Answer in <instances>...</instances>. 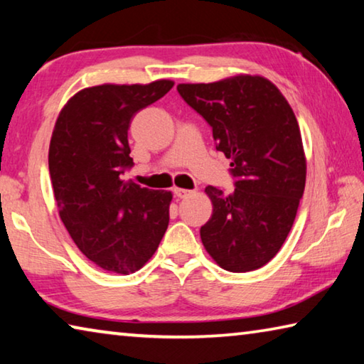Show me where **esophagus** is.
<instances>
[{"instance_id": "34e87169", "label": "esophagus", "mask_w": 364, "mask_h": 364, "mask_svg": "<svg viewBox=\"0 0 364 364\" xmlns=\"http://www.w3.org/2000/svg\"><path fill=\"white\" fill-rule=\"evenodd\" d=\"M173 194H175V197H178V199H186L188 196L193 194V191L181 189V188H175V189H173Z\"/></svg>"}]
</instances>
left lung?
Segmentation results:
<instances>
[{"instance_id": "obj_1", "label": "left lung", "mask_w": 364, "mask_h": 364, "mask_svg": "<svg viewBox=\"0 0 364 364\" xmlns=\"http://www.w3.org/2000/svg\"><path fill=\"white\" fill-rule=\"evenodd\" d=\"M183 101L212 128L215 147L231 159L234 191L207 186L212 218L200 228L221 268L245 273L278 254L305 189L306 162L297 119L263 77L178 85Z\"/></svg>"}]
</instances>
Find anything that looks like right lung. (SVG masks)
I'll return each mask as SVG.
<instances>
[{"label": "right lung", "mask_w": 364, "mask_h": 364, "mask_svg": "<svg viewBox=\"0 0 364 364\" xmlns=\"http://www.w3.org/2000/svg\"><path fill=\"white\" fill-rule=\"evenodd\" d=\"M170 80L85 88L60 110L49 144V176L60 220L86 258L110 273L138 271L168 226L170 191L123 180L133 167L134 115L168 93Z\"/></svg>", "instance_id": "1"}]
</instances>
